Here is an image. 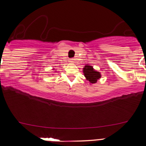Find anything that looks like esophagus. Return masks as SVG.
<instances>
[{"mask_svg": "<svg viewBox=\"0 0 146 146\" xmlns=\"http://www.w3.org/2000/svg\"><path fill=\"white\" fill-rule=\"evenodd\" d=\"M69 62H70V63H73V62H74V61H73V59H70Z\"/></svg>", "mask_w": 146, "mask_h": 146, "instance_id": "esophagus-1", "label": "esophagus"}]
</instances>
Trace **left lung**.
Segmentation results:
<instances>
[{"label": "left lung", "instance_id": "left-lung-1", "mask_svg": "<svg viewBox=\"0 0 146 146\" xmlns=\"http://www.w3.org/2000/svg\"><path fill=\"white\" fill-rule=\"evenodd\" d=\"M82 72L86 80L90 82V85L96 83L102 76L100 72L95 70L94 68L90 65H85L82 68Z\"/></svg>", "mask_w": 146, "mask_h": 146}]
</instances>
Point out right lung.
Wrapping results in <instances>:
<instances>
[{
	"label": "right lung",
	"mask_w": 146,
	"mask_h": 146,
	"mask_svg": "<svg viewBox=\"0 0 146 146\" xmlns=\"http://www.w3.org/2000/svg\"><path fill=\"white\" fill-rule=\"evenodd\" d=\"M53 70H55V69H54V68H53ZM55 72H56V70H55Z\"/></svg>",
	"instance_id": "obj_1"
}]
</instances>
